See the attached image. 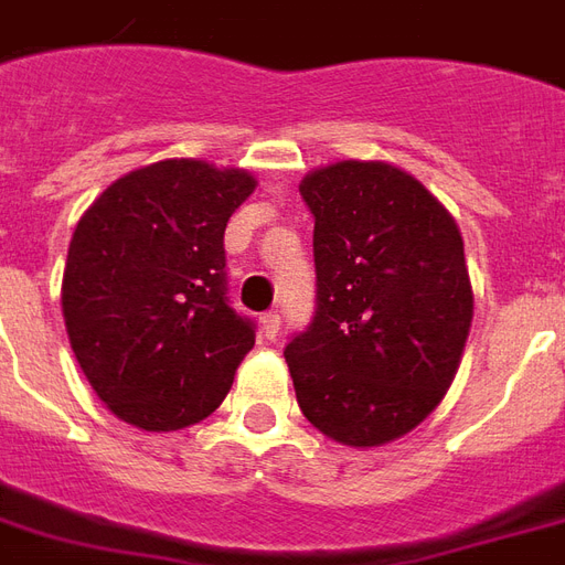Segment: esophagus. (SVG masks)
Returning <instances> with one entry per match:
<instances>
[{
	"mask_svg": "<svg viewBox=\"0 0 565 565\" xmlns=\"http://www.w3.org/2000/svg\"><path fill=\"white\" fill-rule=\"evenodd\" d=\"M260 329L266 341H275L278 329H281V315H278V311H266V315L260 317Z\"/></svg>",
	"mask_w": 565,
	"mask_h": 565,
	"instance_id": "1",
	"label": "esophagus"
}]
</instances>
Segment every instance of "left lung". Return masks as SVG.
Here are the masks:
<instances>
[{
    "instance_id": "1",
    "label": "left lung",
    "mask_w": 565,
    "mask_h": 565,
    "mask_svg": "<svg viewBox=\"0 0 565 565\" xmlns=\"http://www.w3.org/2000/svg\"><path fill=\"white\" fill-rule=\"evenodd\" d=\"M317 308L284 347L305 419L344 446L413 431L452 386L473 290L455 218L419 179L338 161L302 179Z\"/></svg>"
}]
</instances>
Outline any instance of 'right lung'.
Instances as JSON below:
<instances>
[{
    "instance_id": "right-lung-1",
    "label": "right lung",
    "mask_w": 565,
    "mask_h": 565,
    "mask_svg": "<svg viewBox=\"0 0 565 565\" xmlns=\"http://www.w3.org/2000/svg\"><path fill=\"white\" fill-rule=\"evenodd\" d=\"M254 177L170 158L116 179L71 236L62 315L89 386L119 419L179 431L215 413L254 347L227 299L224 230Z\"/></svg>"
}]
</instances>
